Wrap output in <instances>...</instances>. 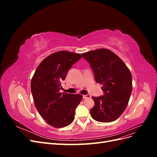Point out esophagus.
Listing matches in <instances>:
<instances>
[{
  "mask_svg": "<svg viewBox=\"0 0 157 157\" xmlns=\"http://www.w3.org/2000/svg\"><path fill=\"white\" fill-rule=\"evenodd\" d=\"M82 97H83V99H86V98H90V97H91V96L89 94H87V95H83Z\"/></svg>",
  "mask_w": 157,
  "mask_h": 157,
  "instance_id": "1",
  "label": "esophagus"
}]
</instances>
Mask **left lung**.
I'll use <instances>...</instances> for the list:
<instances>
[{
    "instance_id": "left-lung-1",
    "label": "left lung",
    "mask_w": 157,
    "mask_h": 157,
    "mask_svg": "<svg viewBox=\"0 0 157 157\" xmlns=\"http://www.w3.org/2000/svg\"><path fill=\"white\" fill-rule=\"evenodd\" d=\"M92 69L96 82L102 84L103 96L92 97L93 119L101 122L117 120L126 109L132 91V77L123 61L113 52L101 48L82 54Z\"/></svg>"
}]
</instances>
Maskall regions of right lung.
Returning <instances> with one entry per match:
<instances>
[{"mask_svg": "<svg viewBox=\"0 0 157 157\" xmlns=\"http://www.w3.org/2000/svg\"><path fill=\"white\" fill-rule=\"evenodd\" d=\"M82 58L79 54L59 51L46 57L38 66L31 79V89L35 105L50 126L65 127L75 119V109L81 94L60 93L61 82L73 65Z\"/></svg>", "mask_w": 157, "mask_h": 157, "instance_id": "add662e5", "label": "right lung"}]
</instances>
